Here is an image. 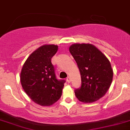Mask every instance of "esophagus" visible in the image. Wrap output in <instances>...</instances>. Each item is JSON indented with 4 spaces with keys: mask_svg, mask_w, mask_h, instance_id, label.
<instances>
[{
    "mask_svg": "<svg viewBox=\"0 0 130 130\" xmlns=\"http://www.w3.org/2000/svg\"><path fill=\"white\" fill-rule=\"evenodd\" d=\"M67 81L68 82V83H71V77H67Z\"/></svg>",
    "mask_w": 130,
    "mask_h": 130,
    "instance_id": "obj_1",
    "label": "esophagus"
}]
</instances>
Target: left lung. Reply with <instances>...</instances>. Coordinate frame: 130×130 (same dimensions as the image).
<instances>
[{
	"mask_svg": "<svg viewBox=\"0 0 130 130\" xmlns=\"http://www.w3.org/2000/svg\"><path fill=\"white\" fill-rule=\"evenodd\" d=\"M69 52L77 62L81 77V87L75 96L83 103H92L105 95L112 83L113 69L110 61L90 43H74Z\"/></svg>",
	"mask_w": 130,
	"mask_h": 130,
	"instance_id": "left-lung-1",
	"label": "left lung"
}]
</instances>
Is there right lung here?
I'll use <instances>...</instances> for the list:
<instances>
[{
	"instance_id": "1",
	"label": "right lung",
	"mask_w": 130,
	"mask_h": 130,
	"mask_svg": "<svg viewBox=\"0 0 130 130\" xmlns=\"http://www.w3.org/2000/svg\"><path fill=\"white\" fill-rule=\"evenodd\" d=\"M58 45L45 44L31 53L20 72L22 87L32 101L50 106L61 98L65 80H58L52 64Z\"/></svg>"
}]
</instances>
